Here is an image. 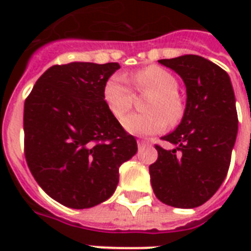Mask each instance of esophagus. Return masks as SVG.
I'll return each mask as SVG.
<instances>
[{"label":"esophagus","mask_w":251,"mask_h":251,"mask_svg":"<svg viewBox=\"0 0 251 251\" xmlns=\"http://www.w3.org/2000/svg\"><path fill=\"white\" fill-rule=\"evenodd\" d=\"M137 145H138V149H140V151L145 149V148L151 147V144L147 141H137Z\"/></svg>","instance_id":"esophagus-1"}]
</instances>
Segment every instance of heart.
<instances>
[{
    "label": "heart",
    "mask_w": 251,
    "mask_h": 251,
    "mask_svg": "<svg viewBox=\"0 0 251 251\" xmlns=\"http://www.w3.org/2000/svg\"><path fill=\"white\" fill-rule=\"evenodd\" d=\"M138 91L152 94L145 102L148 113H134L122 121L126 130L136 136H152L167 127V121L175 124L183 114V104L177 97V80L160 67H147L134 75ZM102 97L107 109L121 120L131 109L134 95L125 77L113 75L104 83Z\"/></svg>",
    "instance_id": "heart-1"
}]
</instances>
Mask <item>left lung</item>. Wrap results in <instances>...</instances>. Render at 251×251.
Listing matches in <instances>:
<instances>
[{"label":"left lung","mask_w":251,"mask_h":251,"mask_svg":"<svg viewBox=\"0 0 251 251\" xmlns=\"http://www.w3.org/2000/svg\"><path fill=\"white\" fill-rule=\"evenodd\" d=\"M158 63L183 79L187 103L179 126L163 137L175 149L156 145L151 183L160 201L195 208L215 194L230 167L238 133L235 95L228 74L204 57L184 55Z\"/></svg>","instance_id":"1"}]
</instances>
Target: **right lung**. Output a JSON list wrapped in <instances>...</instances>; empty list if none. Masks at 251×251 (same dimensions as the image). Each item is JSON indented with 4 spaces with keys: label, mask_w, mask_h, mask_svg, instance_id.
<instances>
[{
    "label": "right lung",
    "mask_w": 251,
    "mask_h": 251,
    "mask_svg": "<svg viewBox=\"0 0 251 251\" xmlns=\"http://www.w3.org/2000/svg\"><path fill=\"white\" fill-rule=\"evenodd\" d=\"M118 63L52 66L25 99V158L37 184L70 208H90L114 194L120 167L137 153L104 103Z\"/></svg>",
    "instance_id": "1"
}]
</instances>
